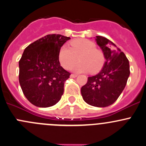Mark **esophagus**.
I'll list each match as a JSON object with an SVG mask.
<instances>
[{"label":"esophagus","mask_w":146,"mask_h":146,"mask_svg":"<svg viewBox=\"0 0 146 146\" xmlns=\"http://www.w3.org/2000/svg\"><path fill=\"white\" fill-rule=\"evenodd\" d=\"M77 76H78V75H76V74H70V77L72 78H74L77 77Z\"/></svg>","instance_id":"34e87169"}]
</instances>
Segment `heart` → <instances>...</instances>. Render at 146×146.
Instances as JSON below:
<instances>
[{
  "label": "heart",
  "mask_w": 146,
  "mask_h": 146,
  "mask_svg": "<svg viewBox=\"0 0 146 146\" xmlns=\"http://www.w3.org/2000/svg\"><path fill=\"white\" fill-rule=\"evenodd\" d=\"M96 48V44L87 39H77L70 42V47L63 45L59 52V60L64 68H70L78 60L79 61L72 67L76 73L90 71L96 73L102 69L105 64V56L102 51Z\"/></svg>",
  "instance_id": "b5f03b06"
}]
</instances>
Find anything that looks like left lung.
<instances>
[{"label": "left lung", "instance_id": "left-lung-1", "mask_svg": "<svg viewBox=\"0 0 146 146\" xmlns=\"http://www.w3.org/2000/svg\"><path fill=\"white\" fill-rule=\"evenodd\" d=\"M97 45L105 56L102 70L89 77L81 88L84 101L95 107H106L117 99L125 89L130 74L127 56L113 42L103 36H96Z\"/></svg>", "mask_w": 146, "mask_h": 146}]
</instances>
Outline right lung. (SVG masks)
I'll use <instances>...</instances> for the list:
<instances>
[{"label":"right lung","mask_w":146,"mask_h":146,"mask_svg":"<svg viewBox=\"0 0 146 146\" xmlns=\"http://www.w3.org/2000/svg\"><path fill=\"white\" fill-rule=\"evenodd\" d=\"M70 37L47 35L26 47L19 61V81L24 96L34 106H52L61 99L70 73L61 66L59 52Z\"/></svg>","instance_id":"right-lung-1"}]
</instances>
